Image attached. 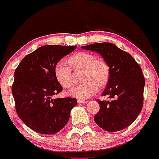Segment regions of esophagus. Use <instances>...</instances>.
Segmentation results:
<instances>
[{
    "label": "esophagus",
    "instance_id": "obj_1",
    "mask_svg": "<svg viewBox=\"0 0 159 159\" xmlns=\"http://www.w3.org/2000/svg\"><path fill=\"white\" fill-rule=\"evenodd\" d=\"M78 103H87V101H85V100H81V99H78Z\"/></svg>",
    "mask_w": 159,
    "mask_h": 159
}]
</instances>
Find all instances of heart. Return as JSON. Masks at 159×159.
Returning a JSON list of instances; mask_svg holds the SVG:
<instances>
[{
    "label": "heart",
    "instance_id": "obj_1",
    "mask_svg": "<svg viewBox=\"0 0 159 159\" xmlns=\"http://www.w3.org/2000/svg\"><path fill=\"white\" fill-rule=\"evenodd\" d=\"M68 62L72 69H84L81 80L84 81L71 89L69 91V96L80 99L88 98L97 92L98 87L103 88L108 83L111 75L110 66L105 61L97 58L96 54L79 52L69 57ZM54 76L62 87H72V69L63 62L56 64Z\"/></svg>",
    "mask_w": 159,
    "mask_h": 159
}]
</instances>
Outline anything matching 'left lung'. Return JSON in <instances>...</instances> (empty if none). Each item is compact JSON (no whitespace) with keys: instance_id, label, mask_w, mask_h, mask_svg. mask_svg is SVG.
Wrapping results in <instances>:
<instances>
[{"instance_id":"8db88e82","label":"left lung","mask_w":159,"mask_h":159,"mask_svg":"<svg viewBox=\"0 0 159 159\" xmlns=\"http://www.w3.org/2000/svg\"><path fill=\"white\" fill-rule=\"evenodd\" d=\"M81 48L100 54L111 69L110 79L102 95L111 100H97L100 109L95 122L107 132L123 130L135 120L143 107L145 79L141 68L132 55L112 43H93Z\"/></svg>"}]
</instances>
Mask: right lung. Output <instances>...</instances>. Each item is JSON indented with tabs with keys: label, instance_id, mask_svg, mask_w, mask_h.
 <instances>
[{
	"label": "right lung",
	"instance_id": "obj_1",
	"mask_svg": "<svg viewBox=\"0 0 159 159\" xmlns=\"http://www.w3.org/2000/svg\"><path fill=\"white\" fill-rule=\"evenodd\" d=\"M76 47L43 45L25 57L16 69L12 93L16 112L34 132L54 134L61 131L77 105L75 98H52L63 90L54 76V67Z\"/></svg>",
	"mask_w": 159,
	"mask_h": 159
}]
</instances>
